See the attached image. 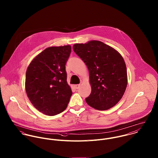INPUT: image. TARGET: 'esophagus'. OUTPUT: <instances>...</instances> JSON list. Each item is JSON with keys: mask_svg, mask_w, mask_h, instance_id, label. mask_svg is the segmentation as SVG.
Returning a JSON list of instances; mask_svg holds the SVG:
<instances>
[{"mask_svg": "<svg viewBox=\"0 0 158 158\" xmlns=\"http://www.w3.org/2000/svg\"><path fill=\"white\" fill-rule=\"evenodd\" d=\"M74 87L75 88V89H79V88H80V85H75L74 86Z\"/></svg>", "mask_w": 158, "mask_h": 158, "instance_id": "obj_1", "label": "esophagus"}]
</instances>
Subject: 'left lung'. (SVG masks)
<instances>
[{"label": "left lung", "mask_w": 158, "mask_h": 158, "mask_svg": "<svg viewBox=\"0 0 158 158\" xmlns=\"http://www.w3.org/2000/svg\"><path fill=\"white\" fill-rule=\"evenodd\" d=\"M73 49L89 70L91 93L86 103L98 110L111 108L122 98L127 86L123 57L111 46L95 40L75 44Z\"/></svg>", "instance_id": "8db88e82"}]
</instances>
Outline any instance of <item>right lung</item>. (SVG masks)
Here are the masks:
<instances>
[{"instance_id": "obj_1", "label": "right lung", "mask_w": 158, "mask_h": 158, "mask_svg": "<svg viewBox=\"0 0 158 158\" xmlns=\"http://www.w3.org/2000/svg\"><path fill=\"white\" fill-rule=\"evenodd\" d=\"M70 45L49 47L30 63L26 72L25 90L32 105L48 115L62 113L72 92L67 82L65 65Z\"/></svg>"}]
</instances>
